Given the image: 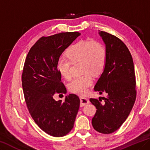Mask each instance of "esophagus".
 Returning a JSON list of instances; mask_svg holds the SVG:
<instances>
[{"label":"esophagus","instance_id":"esophagus-1","mask_svg":"<svg viewBox=\"0 0 150 150\" xmlns=\"http://www.w3.org/2000/svg\"><path fill=\"white\" fill-rule=\"evenodd\" d=\"M80 101H81L80 105H81V107L86 105L87 104H88V103H89V99H88L87 98H86V97H80Z\"/></svg>","mask_w":150,"mask_h":150}]
</instances>
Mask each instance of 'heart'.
I'll return each instance as SVG.
<instances>
[{"label": "heart", "instance_id": "obj_1", "mask_svg": "<svg viewBox=\"0 0 150 150\" xmlns=\"http://www.w3.org/2000/svg\"><path fill=\"white\" fill-rule=\"evenodd\" d=\"M107 49L99 41L91 39H82L73 45L67 51L68 58L58 59L57 67L59 72L66 79L72 77V63L81 61V71L83 73L76 76L69 84L70 91L78 95H83L93 84V76L103 71L107 60Z\"/></svg>", "mask_w": 150, "mask_h": 150}]
</instances>
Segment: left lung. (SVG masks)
I'll return each mask as SVG.
<instances>
[{
    "mask_svg": "<svg viewBox=\"0 0 150 150\" xmlns=\"http://www.w3.org/2000/svg\"><path fill=\"white\" fill-rule=\"evenodd\" d=\"M99 33L108 54L94 91L100 94L106 93L108 96L89 100L97 109L92 119L93 127L99 133L109 134L122 126L129 115L136 98V82L133 59L126 45L108 33Z\"/></svg>",
    "mask_w": 150,
    "mask_h": 150,
    "instance_id": "obj_1",
    "label": "left lung"
}]
</instances>
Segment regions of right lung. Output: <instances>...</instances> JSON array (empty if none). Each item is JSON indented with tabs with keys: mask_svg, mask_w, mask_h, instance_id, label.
Returning a JSON list of instances; mask_svg holds the SVG:
<instances>
[{
	"mask_svg": "<svg viewBox=\"0 0 150 150\" xmlns=\"http://www.w3.org/2000/svg\"><path fill=\"white\" fill-rule=\"evenodd\" d=\"M79 32L60 33L42 37L30 48L22 73L24 96L29 113L36 124L53 137L65 136L73 129L79 108L77 95L65 101H55V93H66L57 67L63 52L79 37Z\"/></svg>",
	"mask_w": 150,
	"mask_h": 150,
	"instance_id": "right-lung-1",
	"label": "right lung"
}]
</instances>
